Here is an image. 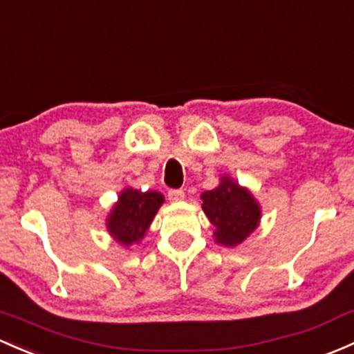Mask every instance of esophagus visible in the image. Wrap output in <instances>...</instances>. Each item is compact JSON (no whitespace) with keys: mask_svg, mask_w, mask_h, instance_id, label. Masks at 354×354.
I'll list each match as a JSON object with an SVG mask.
<instances>
[{"mask_svg":"<svg viewBox=\"0 0 354 354\" xmlns=\"http://www.w3.org/2000/svg\"><path fill=\"white\" fill-rule=\"evenodd\" d=\"M167 198H169V202H181V200H185V192L183 189H169Z\"/></svg>","mask_w":354,"mask_h":354,"instance_id":"esophagus-1","label":"esophagus"}]
</instances>
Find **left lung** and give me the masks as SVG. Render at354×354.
Masks as SVG:
<instances>
[{"label":"left lung","mask_w":354,"mask_h":354,"mask_svg":"<svg viewBox=\"0 0 354 354\" xmlns=\"http://www.w3.org/2000/svg\"><path fill=\"white\" fill-rule=\"evenodd\" d=\"M202 210L214 225V241L224 248L243 244L261 222V205L251 189L222 174L218 187L202 193Z\"/></svg>","instance_id":"1"}]
</instances>
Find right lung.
Segmentation results:
<instances>
[{
  "mask_svg": "<svg viewBox=\"0 0 354 354\" xmlns=\"http://www.w3.org/2000/svg\"><path fill=\"white\" fill-rule=\"evenodd\" d=\"M162 203L165 196L156 189L140 192L132 187L122 189L105 221L111 239L124 248L139 244Z\"/></svg>",
  "mask_w": 354,
  "mask_h": 354,
  "instance_id": "add662e5",
  "label": "right lung"
}]
</instances>
